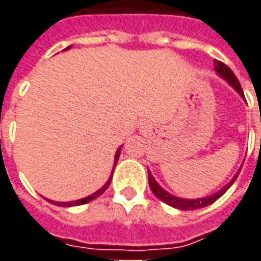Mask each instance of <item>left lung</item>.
<instances>
[{
	"mask_svg": "<svg viewBox=\"0 0 261 261\" xmlns=\"http://www.w3.org/2000/svg\"><path fill=\"white\" fill-rule=\"evenodd\" d=\"M215 70H216V73H219L220 76L227 82V83H230L242 97H245V94H243V89H242V86H240L238 77L234 76V73H233L230 67L226 66L223 62L215 61ZM239 172H240V171H239ZM238 175L239 174L234 175V178H233L232 181L229 182L223 189H220L219 192L211 195V196H206V198H200V199H182V198H176V196H174V195L168 194L167 191H164V189L156 184V181L154 179V176L151 175L149 171H148V184H149V188H151V191H152V194L155 195L158 199L162 200V202H165L167 205H169V206L176 207V209H181V211H194V209H200V207L207 206V205L213 203L215 200L219 199L220 196L225 194L229 188L232 187V184L236 181Z\"/></svg>",
	"mask_w": 261,
	"mask_h": 261,
	"instance_id": "8db88e82",
	"label": "left lung"
}]
</instances>
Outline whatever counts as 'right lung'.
Here are the masks:
<instances>
[{
  "label": "right lung",
  "mask_w": 261,
  "mask_h": 261,
  "mask_svg": "<svg viewBox=\"0 0 261 261\" xmlns=\"http://www.w3.org/2000/svg\"><path fill=\"white\" fill-rule=\"evenodd\" d=\"M70 48V46H69ZM66 48V49H69ZM120 151H121V148L117 149V152H116V156H114V165L117 164L118 161V156H120ZM113 169H114V167H113ZM113 176V175H112ZM112 176L109 178V181L106 182L103 187L100 188L99 191H96L94 194L89 195V196H86V198H83V199H79V200H72V202H54V200H49V202H52V203H55V205H58V206H77V205H85V203H87V202H90V200L96 199V198H99L100 195L105 192L106 189L109 188V185H110V182H112Z\"/></svg>",
  "instance_id": "1"
}]
</instances>
